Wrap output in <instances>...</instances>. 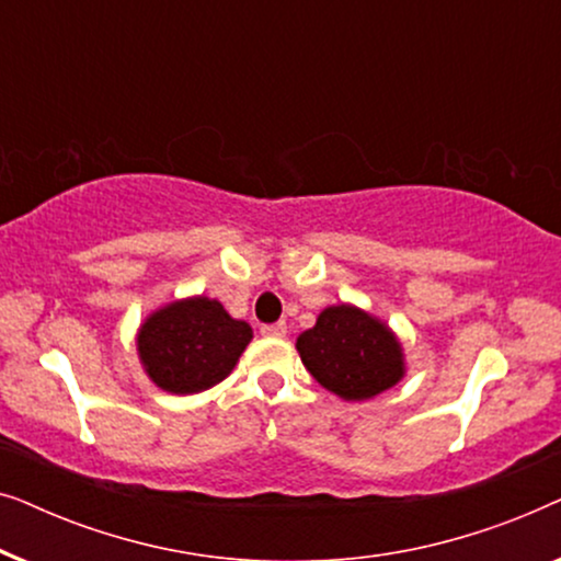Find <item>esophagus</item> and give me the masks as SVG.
<instances>
[{
	"mask_svg": "<svg viewBox=\"0 0 561 561\" xmlns=\"http://www.w3.org/2000/svg\"><path fill=\"white\" fill-rule=\"evenodd\" d=\"M260 332H263L265 336H286L288 327H286V321H278V324H265V327H260Z\"/></svg>",
	"mask_w": 561,
	"mask_h": 561,
	"instance_id": "esophagus-1",
	"label": "esophagus"
}]
</instances>
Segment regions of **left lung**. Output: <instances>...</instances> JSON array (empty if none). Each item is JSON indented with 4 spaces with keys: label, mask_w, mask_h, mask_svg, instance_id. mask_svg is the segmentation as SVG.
<instances>
[{
    "label": "left lung",
    "mask_w": 561,
    "mask_h": 561,
    "mask_svg": "<svg viewBox=\"0 0 561 561\" xmlns=\"http://www.w3.org/2000/svg\"><path fill=\"white\" fill-rule=\"evenodd\" d=\"M313 378L344 401H365L403 378V352L393 332L355 306H329L317 327L296 340Z\"/></svg>",
    "instance_id": "1"
}]
</instances>
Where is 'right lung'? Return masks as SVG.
<instances>
[{"instance_id":"obj_1","label":"right lung","mask_w":561,"mask_h":561,"mask_svg":"<svg viewBox=\"0 0 561 561\" xmlns=\"http://www.w3.org/2000/svg\"><path fill=\"white\" fill-rule=\"evenodd\" d=\"M250 340L248 321L229 317L219 301L196 296L150 313L137 334V352L158 388L188 396L225 380Z\"/></svg>"}]
</instances>
